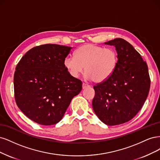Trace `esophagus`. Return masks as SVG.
<instances>
[{"label": "esophagus", "instance_id": "1", "mask_svg": "<svg viewBox=\"0 0 160 160\" xmlns=\"http://www.w3.org/2000/svg\"><path fill=\"white\" fill-rule=\"evenodd\" d=\"M88 87H89V85H88V84H84V83L82 84V89H85V88H88Z\"/></svg>", "mask_w": 160, "mask_h": 160}]
</instances>
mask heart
<instances>
[{"mask_svg": "<svg viewBox=\"0 0 160 160\" xmlns=\"http://www.w3.org/2000/svg\"><path fill=\"white\" fill-rule=\"evenodd\" d=\"M118 62V54L114 49L88 44L77 49L75 58L66 56L64 66L69 74L75 78L83 72L85 67L86 78L100 83L114 73Z\"/></svg>", "mask_w": 160, "mask_h": 160, "instance_id": "1", "label": "heart"}]
</instances>
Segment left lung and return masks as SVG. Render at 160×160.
Instances as JSON below:
<instances>
[{
    "instance_id": "left-lung-1",
    "label": "left lung",
    "mask_w": 160,
    "mask_h": 160,
    "mask_svg": "<svg viewBox=\"0 0 160 160\" xmlns=\"http://www.w3.org/2000/svg\"><path fill=\"white\" fill-rule=\"evenodd\" d=\"M104 44L114 46L118 62L110 78L94 86L92 107L105 124L119 125L140 110L149 93L150 78L146 62L126 40L116 38Z\"/></svg>"
}]
</instances>
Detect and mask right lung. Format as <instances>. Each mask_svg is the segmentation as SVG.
Wrapping results in <instances>:
<instances>
[{"label":"right lung","mask_w":160,"mask_h":160,"mask_svg":"<svg viewBox=\"0 0 160 160\" xmlns=\"http://www.w3.org/2000/svg\"><path fill=\"white\" fill-rule=\"evenodd\" d=\"M72 47L48 44L32 48L16 67L14 75L17 104L30 120L44 126L63 118L82 82L72 77L64 60Z\"/></svg>","instance_id":"obj_1"}]
</instances>
